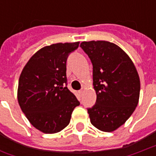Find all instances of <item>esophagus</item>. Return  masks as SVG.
<instances>
[{"label": "esophagus", "instance_id": "obj_1", "mask_svg": "<svg viewBox=\"0 0 156 156\" xmlns=\"http://www.w3.org/2000/svg\"><path fill=\"white\" fill-rule=\"evenodd\" d=\"M83 93V89H81V90H79V91H78V94H79V95H80V96H82Z\"/></svg>", "mask_w": 156, "mask_h": 156}]
</instances>
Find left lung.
Returning a JSON list of instances; mask_svg holds the SVG:
<instances>
[{
    "instance_id": "obj_1",
    "label": "left lung",
    "mask_w": 156,
    "mask_h": 156,
    "mask_svg": "<svg viewBox=\"0 0 156 156\" xmlns=\"http://www.w3.org/2000/svg\"><path fill=\"white\" fill-rule=\"evenodd\" d=\"M80 47L93 64L97 100L88 108L91 124L113 132L126 122L137 107L140 81L130 58L119 46L107 41H83Z\"/></svg>"
}]
</instances>
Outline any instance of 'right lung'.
Here are the masks:
<instances>
[{"instance_id":"add662e5","label":"right lung","mask_w":156,"mask_h":156,"mask_svg":"<svg viewBox=\"0 0 156 156\" xmlns=\"http://www.w3.org/2000/svg\"><path fill=\"white\" fill-rule=\"evenodd\" d=\"M79 41L46 46L29 59L20 75L18 104L29 122L45 134L67 127L80 105L67 87L66 62ZM67 85V84H66Z\"/></svg>"}]
</instances>
